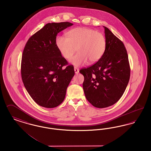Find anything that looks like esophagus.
I'll return each instance as SVG.
<instances>
[{
  "label": "esophagus",
  "instance_id": "1",
  "mask_svg": "<svg viewBox=\"0 0 151 151\" xmlns=\"http://www.w3.org/2000/svg\"><path fill=\"white\" fill-rule=\"evenodd\" d=\"M74 72H75V73H76V74H78V73H79V69H78V68H74Z\"/></svg>",
  "mask_w": 151,
  "mask_h": 151
}]
</instances>
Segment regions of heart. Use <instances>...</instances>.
<instances>
[{
    "mask_svg": "<svg viewBox=\"0 0 151 151\" xmlns=\"http://www.w3.org/2000/svg\"><path fill=\"white\" fill-rule=\"evenodd\" d=\"M67 37L57 36L56 47L66 60L71 58L77 49L78 53L70 60L74 66L83 65L87 61L94 64L103 56L106 41L102 33L90 28L78 27L68 32Z\"/></svg>",
    "mask_w": 151,
    "mask_h": 151,
    "instance_id": "obj_1",
    "label": "heart"
}]
</instances>
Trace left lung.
<instances>
[{
  "mask_svg": "<svg viewBox=\"0 0 151 151\" xmlns=\"http://www.w3.org/2000/svg\"><path fill=\"white\" fill-rule=\"evenodd\" d=\"M103 56L95 64L80 70L84 76L83 88L87 101L96 108L116 103L123 94L130 77V67L123 42L107 27Z\"/></svg>",
  "mask_w": 151,
  "mask_h": 151,
  "instance_id": "obj_1",
  "label": "left lung"
}]
</instances>
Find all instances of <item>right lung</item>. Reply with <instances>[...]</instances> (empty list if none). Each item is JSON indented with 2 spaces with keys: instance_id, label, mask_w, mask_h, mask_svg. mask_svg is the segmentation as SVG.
I'll return each mask as SVG.
<instances>
[{
  "instance_id": "1",
  "label": "right lung",
  "mask_w": 151,
  "mask_h": 151,
  "mask_svg": "<svg viewBox=\"0 0 151 151\" xmlns=\"http://www.w3.org/2000/svg\"><path fill=\"white\" fill-rule=\"evenodd\" d=\"M73 25L69 22L46 24L27 42L21 64L22 81L27 92L40 106L54 108L64 101L66 89L74 76L56 47L59 32Z\"/></svg>"
}]
</instances>
